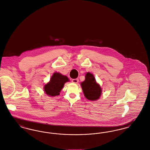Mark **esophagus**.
<instances>
[{
    "instance_id": "1",
    "label": "esophagus",
    "mask_w": 150,
    "mask_h": 150,
    "mask_svg": "<svg viewBox=\"0 0 150 150\" xmlns=\"http://www.w3.org/2000/svg\"><path fill=\"white\" fill-rule=\"evenodd\" d=\"M79 80H78V78H76V79H72V82L74 83H78Z\"/></svg>"
}]
</instances>
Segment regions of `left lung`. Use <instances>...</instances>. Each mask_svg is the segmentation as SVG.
<instances>
[{
	"instance_id": "1",
	"label": "left lung",
	"mask_w": 150,
	"mask_h": 150,
	"mask_svg": "<svg viewBox=\"0 0 150 150\" xmlns=\"http://www.w3.org/2000/svg\"><path fill=\"white\" fill-rule=\"evenodd\" d=\"M81 87L85 97L88 100L94 101L100 98L101 88L96 83L92 74L88 72L86 74L85 81L82 82Z\"/></svg>"
}]
</instances>
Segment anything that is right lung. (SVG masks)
<instances>
[{
	"label": "right lung",
	"mask_w": 150,
	"mask_h": 150,
	"mask_svg": "<svg viewBox=\"0 0 150 150\" xmlns=\"http://www.w3.org/2000/svg\"><path fill=\"white\" fill-rule=\"evenodd\" d=\"M69 81L67 76L59 73L53 74L50 81L44 86V91L48 96H55L59 95V92L63 88L64 83Z\"/></svg>",
	"instance_id": "1"
}]
</instances>
